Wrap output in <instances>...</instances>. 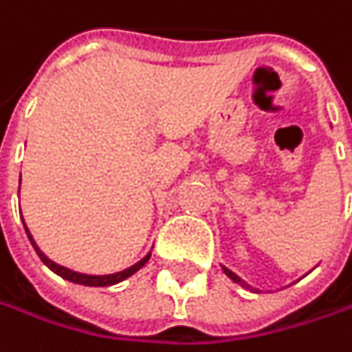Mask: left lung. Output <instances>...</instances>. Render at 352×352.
<instances>
[{"instance_id": "obj_1", "label": "left lung", "mask_w": 352, "mask_h": 352, "mask_svg": "<svg viewBox=\"0 0 352 352\" xmlns=\"http://www.w3.org/2000/svg\"><path fill=\"white\" fill-rule=\"evenodd\" d=\"M223 270H225V274H227L233 283H237V285H241V287H245V289H250V291H252V287H250V285H245V283H243L235 272H231V270H229V268H225V266H223Z\"/></svg>"}]
</instances>
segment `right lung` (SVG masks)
<instances>
[{
    "instance_id": "add662e5",
    "label": "right lung",
    "mask_w": 352,
    "mask_h": 352,
    "mask_svg": "<svg viewBox=\"0 0 352 352\" xmlns=\"http://www.w3.org/2000/svg\"><path fill=\"white\" fill-rule=\"evenodd\" d=\"M22 217V214H20ZM24 229H26V235H28V239H30V243H32V248H34V252L38 254V258L43 260V264L47 266V268H51L55 274H59L61 278H65V280H69V283H76V285H86V287H111V285H117V283H121V280H125V278H129L131 274H135L148 260H150V254H146L140 262H135L133 266H129V268H125V270H121V272H115V274H102V276H94V274H80V272H74V270H69V268H65V266H59V264H55L53 260H49L38 248H36V243H34V239H32V235H30V231H28V227H26V223H24Z\"/></svg>"
}]
</instances>
